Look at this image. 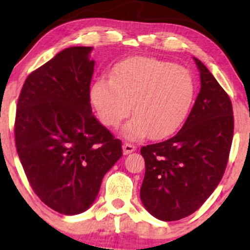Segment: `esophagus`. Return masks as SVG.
<instances>
[{
	"label": "esophagus",
	"mask_w": 250,
	"mask_h": 250,
	"mask_svg": "<svg viewBox=\"0 0 250 250\" xmlns=\"http://www.w3.org/2000/svg\"><path fill=\"white\" fill-rule=\"evenodd\" d=\"M122 148H124L125 154H130V153L135 152L136 146L132 145V144H130V143H125L124 145H122Z\"/></svg>",
	"instance_id": "34e87169"
}]
</instances>
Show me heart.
Segmentation results:
<instances>
[{
	"instance_id": "obj_1",
	"label": "heart",
	"mask_w": 250,
	"mask_h": 250,
	"mask_svg": "<svg viewBox=\"0 0 250 250\" xmlns=\"http://www.w3.org/2000/svg\"><path fill=\"white\" fill-rule=\"evenodd\" d=\"M91 102L104 125L124 128L130 139H161L180 128L195 97L194 79L188 70L163 60L135 56L119 62L111 79L102 76L91 87Z\"/></svg>"
}]
</instances>
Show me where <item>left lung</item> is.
I'll return each mask as SVG.
<instances>
[{
  "mask_svg": "<svg viewBox=\"0 0 250 250\" xmlns=\"http://www.w3.org/2000/svg\"><path fill=\"white\" fill-rule=\"evenodd\" d=\"M194 60L202 87L185 125L172 138L140 149L146 167L140 199L162 221L189 216L212 195L226 171L233 138L229 95Z\"/></svg>",
  "mask_w": 250,
  "mask_h": 250,
  "instance_id": "left-lung-1",
  "label": "left lung"
}]
</instances>
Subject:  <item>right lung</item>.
<instances>
[{
    "label": "right lung",
    "instance_id": "right-lung-1",
    "mask_svg": "<svg viewBox=\"0 0 250 250\" xmlns=\"http://www.w3.org/2000/svg\"><path fill=\"white\" fill-rule=\"evenodd\" d=\"M91 47L65 48L27 77L15 139L35 194L64 215L88 209L105 173L122 156V142L95 118Z\"/></svg>",
    "mask_w": 250,
    "mask_h": 250
}]
</instances>
